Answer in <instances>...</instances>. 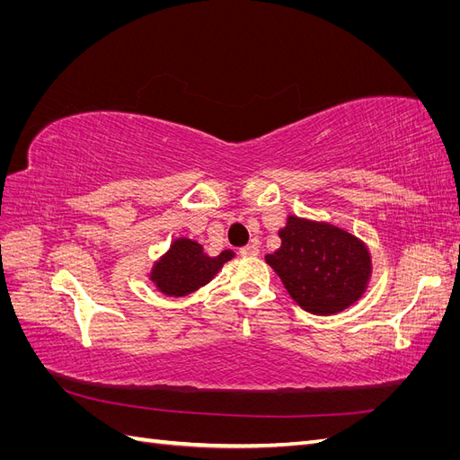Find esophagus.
I'll return each instance as SVG.
<instances>
[{
	"mask_svg": "<svg viewBox=\"0 0 460 460\" xmlns=\"http://www.w3.org/2000/svg\"><path fill=\"white\" fill-rule=\"evenodd\" d=\"M240 253L243 255V257H255V255H259V243H247L245 247H242L240 249Z\"/></svg>",
	"mask_w": 460,
	"mask_h": 460,
	"instance_id": "1",
	"label": "esophagus"
}]
</instances>
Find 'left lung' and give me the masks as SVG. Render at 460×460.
Returning <instances> with one entry per match:
<instances>
[{"mask_svg":"<svg viewBox=\"0 0 460 460\" xmlns=\"http://www.w3.org/2000/svg\"><path fill=\"white\" fill-rule=\"evenodd\" d=\"M282 245L267 255L288 294L313 314H336L367 291L372 259L357 235L330 222L289 215L278 232Z\"/></svg>","mask_w":460,"mask_h":460,"instance_id":"1","label":"left lung"}]
</instances>
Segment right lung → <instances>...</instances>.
<instances>
[{
	"label": "right lung",
	"mask_w": 460,
	"mask_h": 460,
	"mask_svg": "<svg viewBox=\"0 0 460 460\" xmlns=\"http://www.w3.org/2000/svg\"><path fill=\"white\" fill-rule=\"evenodd\" d=\"M234 257V252L225 249L217 257H208L203 252V245L178 238L172 242L171 249L166 252L155 264H153L149 280L157 286L164 296L182 297L201 286L208 284L222 269V264Z\"/></svg>",
	"instance_id": "1"
}]
</instances>
